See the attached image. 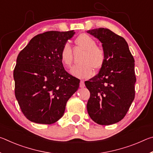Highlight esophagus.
I'll return each mask as SVG.
<instances>
[{
  "instance_id": "34e87169",
  "label": "esophagus",
  "mask_w": 153,
  "mask_h": 153,
  "mask_svg": "<svg viewBox=\"0 0 153 153\" xmlns=\"http://www.w3.org/2000/svg\"><path fill=\"white\" fill-rule=\"evenodd\" d=\"M85 86V84L84 81H80V84H79V87L80 88H84Z\"/></svg>"
}]
</instances>
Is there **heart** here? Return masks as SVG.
I'll list each match as a JSON object with an SVG mask.
<instances>
[{"label":"heart","instance_id":"obj_1","mask_svg":"<svg viewBox=\"0 0 153 153\" xmlns=\"http://www.w3.org/2000/svg\"><path fill=\"white\" fill-rule=\"evenodd\" d=\"M76 45L84 51L79 62L70 70L73 76L79 78H87L92 76L93 69L99 70L104 65L106 53L104 48L97 46V42L89 35L82 33L75 40ZM60 59L64 66L70 67L72 62V50L70 45L65 43L60 52Z\"/></svg>","mask_w":153,"mask_h":153}]
</instances>
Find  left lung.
Returning a JSON list of instances; mask_svg holds the SVG:
<instances>
[{
    "mask_svg": "<svg viewBox=\"0 0 153 153\" xmlns=\"http://www.w3.org/2000/svg\"><path fill=\"white\" fill-rule=\"evenodd\" d=\"M102 43L106 61L98 74L85 85L90 92L87 111L100 125L117 123L135 97L134 59L123 38L104 27L87 31Z\"/></svg>",
    "mask_w": 153,
    "mask_h": 153,
    "instance_id": "8db88e82",
    "label": "left lung"
}]
</instances>
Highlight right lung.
<instances>
[{
    "label": "right lung",
    "instance_id": "right-lung-1",
    "mask_svg": "<svg viewBox=\"0 0 153 153\" xmlns=\"http://www.w3.org/2000/svg\"><path fill=\"white\" fill-rule=\"evenodd\" d=\"M75 34L50 31L33 37L20 52L13 71L15 94L22 113L36 123L52 124L63 115L80 80L65 70L60 52Z\"/></svg>",
    "mask_w": 153,
    "mask_h": 153
}]
</instances>
